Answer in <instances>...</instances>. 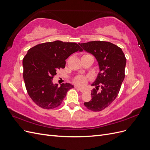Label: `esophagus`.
<instances>
[{
    "mask_svg": "<svg viewBox=\"0 0 150 150\" xmlns=\"http://www.w3.org/2000/svg\"><path fill=\"white\" fill-rule=\"evenodd\" d=\"M77 89H78L81 92V93H84L85 91H84V89H82V88H78V87H76Z\"/></svg>",
    "mask_w": 150,
    "mask_h": 150,
    "instance_id": "1",
    "label": "esophagus"
}]
</instances>
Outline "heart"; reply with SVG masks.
I'll list each match as a JSON object with an SVG mask.
<instances>
[{
    "mask_svg": "<svg viewBox=\"0 0 150 150\" xmlns=\"http://www.w3.org/2000/svg\"><path fill=\"white\" fill-rule=\"evenodd\" d=\"M74 83L77 85L83 86L87 83V78L83 76H78L74 78Z\"/></svg>",
    "mask_w": 150,
    "mask_h": 150,
    "instance_id": "obj_1",
    "label": "heart"
}]
</instances>
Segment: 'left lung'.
I'll return each instance as SVG.
<instances>
[{
    "label": "left lung",
    "instance_id": "left-lung-1",
    "mask_svg": "<svg viewBox=\"0 0 150 150\" xmlns=\"http://www.w3.org/2000/svg\"><path fill=\"white\" fill-rule=\"evenodd\" d=\"M88 53L93 54L98 62L99 72L91 86V100L84 106L93 111H100L114 101L125 79L126 59L122 49L106 41H90L79 44ZM101 88L100 92L98 88Z\"/></svg>",
    "mask_w": 150,
    "mask_h": 150
}]
</instances>
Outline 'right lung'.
<instances>
[{
	"label": "right lung",
	"instance_id": "1",
	"mask_svg": "<svg viewBox=\"0 0 150 150\" xmlns=\"http://www.w3.org/2000/svg\"><path fill=\"white\" fill-rule=\"evenodd\" d=\"M83 51L78 44L61 40L36 45L28 50L23 59V78L30 98L39 107L50 110L59 106L67 92L74 86L52 83L60 68H64L66 59L72 54Z\"/></svg>",
	"mask_w": 150,
	"mask_h": 150
}]
</instances>
